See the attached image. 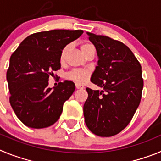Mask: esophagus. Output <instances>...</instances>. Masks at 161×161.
<instances>
[{
  "instance_id": "34e87169",
  "label": "esophagus",
  "mask_w": 161,
  "mask_h": 161,
  "mask_svg": "<svg viewBox=\"0 0 161 161\" xmlns=\"http://www.w3.org/2000/svg\"><path fill=\"white\" fill-rule=\"evenodd\" d=\"M76 88L77 89H84V86L81 85H79V84H76Z\"/></svg>"
}]
</instances>
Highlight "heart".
Here are the masks:
<instances>
[{"mask_svg": "<svg viewBox=\"0 0 161 161\" xmlns=\"http://www.w3.org/2000/svg\"><path fill=\"white\" fill-rule=\"evenodd\" d=\"M93 45L90 42H84L82 43V45L80 46V49H81L82 52H83L84 55H85V54L89 52V50L93 48ZM68 48V47L64 48V49L61 52V56L60 59L61 61L64 60V58L65 52H66V50ZM89 72H87L86 70H82V69H76V70H73L72 72H70L69 73H68L67 75V78L70 80L76 82L77 84H83L85 82L87 81V80L89 79Z\"/></svg>", "mask_w": 161, "mask_h": 161, "instance_id": "heart-1", "label": "heart"}]
</instances>
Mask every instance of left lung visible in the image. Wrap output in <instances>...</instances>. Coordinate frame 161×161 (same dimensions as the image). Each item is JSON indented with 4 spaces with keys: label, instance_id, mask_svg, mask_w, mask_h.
Here are the masks:
<instances>
[{
    "label": "left lung",
    "instance_id": "1",
    "mask_svg": "<svg viewBox=\"0 0 161 161\" xmlns=\"http://www.w3.org/2000/svg\"><path fill=\"white\" fill-rule=\"evenodd\" d=\"M87 35L98 57L91 81L103 90L86 88L85 122L93 134L109 137L129 124L140 103L143 87L141 65L123 42L92 33Z\"/></svg>",
    "mask_w": 161,
    "mask_h": 161
}]
</instances>
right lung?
Masks as SVG:
<instances>
[{"label":"right lung","instance_id":"right-lung-1","mask_svg":"<svg viewBox=\"0 0 161 161\" xmlns=\"http://www.w3.org/2000/svg\"><path fill=\"white\" fill-rule=\"evenodd\" d=\"M83 31L52 30L35 33L22 41L9 59L6 79L9 102L17 117L31 128H45L59 119L75 84L64 80L53 89L49 76L60 69L61 52Z\"/></svg>","mask_w":161,"mask_h":161}]
</instances>
